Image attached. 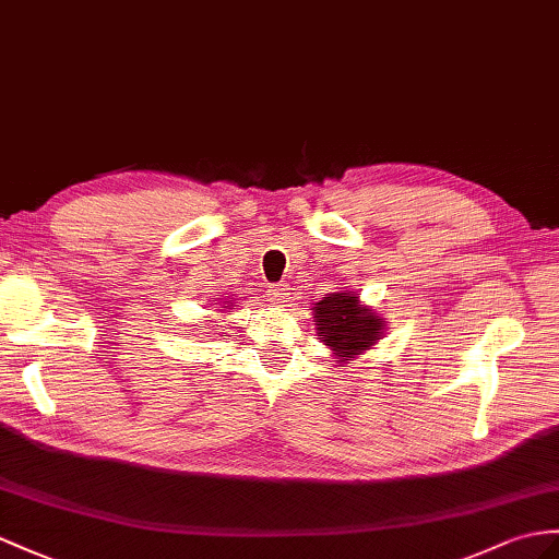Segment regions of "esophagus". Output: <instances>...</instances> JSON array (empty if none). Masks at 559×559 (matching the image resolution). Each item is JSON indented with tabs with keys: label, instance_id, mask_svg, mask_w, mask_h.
Segmentation results:
<instances>
[{
	"label": "esophagus",
	"instance_id": "obj_1",
	"mask_svg": "<svg viewBox=\"0 0 559 559\" xmlns=\"http://www.w3.org/2000/svg\"><path fill=\"white\" fill-rule=\"evenodd\" d=\"M267 298H270V304H287L292 298L289 284H270Z\"/></svg>",
	"mask_w": 559,
	"mask_h": 559
}]
</instances>
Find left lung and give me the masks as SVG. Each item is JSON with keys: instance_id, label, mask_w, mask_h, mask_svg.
<instances>
[{"instance_id": "8db88e82", "label": "left lung", "mask_w": 559, "mask_h": 559, "mask_svg": "<svg viewBox=\"0 0 559 559\" xmlns=\"http://www.w3.org/2000/svg\"><path fill=\"white\" fill-rule=\"evenodd\" d=\"M318 324V336L334 350L338 367H346L348 358L360 356L362 350L377 344L384 332V318L360 304L353 292L326 294L322 301L312 308Z\"/></svg>"}]
</instances>
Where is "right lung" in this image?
I'll list each match as a JSON object with an SVG mask.
<instances>
[{"mask_svg": "<svg viewBox=\"0 0 559 559\" xmlns=\"http://www.w3.org/2000/svg\"><path fill=\"white\" fill-rule=\"evenodd\" d=\"M225 304H227V306H223V308H229V301H225Z\"/></svg>", "mask_w": 559, "mask_h": 559, "instance_id": "add662e5", "label": "right lung"}]
</instances>
